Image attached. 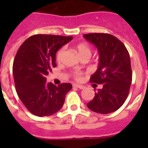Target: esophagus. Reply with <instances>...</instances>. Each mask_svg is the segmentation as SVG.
<instances>
[{"label": "esophagus", "mask_w": 148, "mask_h": 148, "mask_svg": "<svg viewBox=\"0 0 148 148\" xmlns=\"http://www.w3.org/2000/svg\"><path fill=\"white\" fill-rule=\"evenodd\" d=\"M73 86H75V87H77V88H79V89H82L84 88V86H82V85L77 84H73Z\"/></svg>", "instance_id": "1"}]
</instances>
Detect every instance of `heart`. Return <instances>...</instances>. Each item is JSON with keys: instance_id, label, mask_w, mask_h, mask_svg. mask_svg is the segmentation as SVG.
Instances as JSON below:
<instances>
[{"instance_id": "1", "label": "heart", "mask_w": 148, "mask_h": 148, "mask_svg": "<svg viewBox=\"0 0 148 148\" xmlns=\"http://www.w3.org/2000/svg\"><path fill=\"white\" fill-rule=\"evenodd\" d=\"M76 49L78 51L79 55L80 56V57L82 58L84 56H89L90 57L91 56V49L90 47H89V45L86 43H79L77 45L75 46ZM64 48H61L59 51L56 53V60L58 62L61 61L62 59V56H63L64 53ZM82 74L81 72H79V71H76V72L74 73V78L77 81H79V80L82 79Z\"/></svg>"}]
</instances>
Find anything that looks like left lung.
<instances>
[{"label": "left lung", "mask_w": 148, "mask_h": 148, "mask_svg": "<svg viewBox=\"0 0 148 148\" xmlns=\"http://www.w3.org/2000/svg\"><path fill=\"white\" fill-rule=\"evenodd\" d=\"M83 36L97 48L99 55V66L90 82L103 85L86 105L97 113L113 112L125 102L132 83L129 52L123 43L111 34L94 33Z\"/></svg>", "instance_id": "8db88e82"}]
</instances>
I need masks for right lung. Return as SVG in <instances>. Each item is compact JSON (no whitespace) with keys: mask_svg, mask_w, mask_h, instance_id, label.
I'll return each instance as SVG.
<instances>
[{"mask_svg":"<svg viewBox=\"0 0 148 148\" xmlns=\"http://www.w3.org/2000/svg\"><path fill=\"white\" fill-rule=\"evenodd\" d=\"M72 36L36 34L28 38L18 50L13 64L16 90L26 109L39 117L50 116L63 106L72 85L56 86L46 83V76L56 66L57 51Z\"/></svg>","mask_w":148,"mask_h":148,"instance_id":"add662e5","label":"right lung"}]
</instances>
